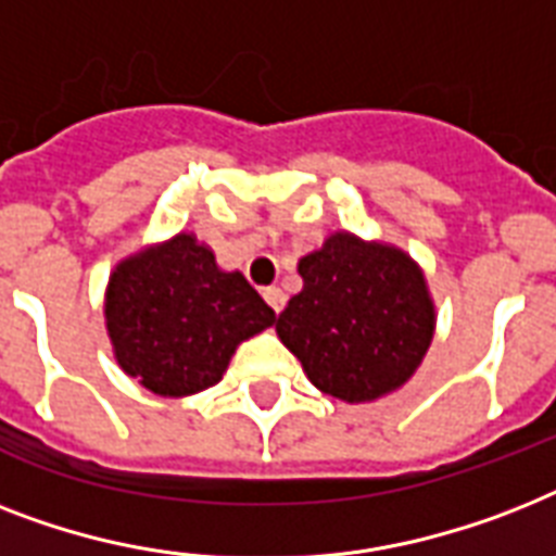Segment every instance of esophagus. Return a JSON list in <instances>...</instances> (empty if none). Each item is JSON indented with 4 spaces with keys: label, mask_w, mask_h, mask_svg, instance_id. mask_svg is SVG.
Segmentation results:
<instances>
[{
    "label": "esophagus",
    "mask_w": 556,
    "mask_h": 556,
    "mask_svg": "<svg viewBox=\"0 0 556 556\" xmlns=\"http://www.w3.org/2000/svg\"><path fill=\"white\" fill-rule=\"evenodd\" d=\"M263 296L270 308H274V314H279V311L286 308V291H282V288H265Z\"/></svg>",
    "instance_id": "1"
}]
</instances>
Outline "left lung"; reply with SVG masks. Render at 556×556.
Instances as JSON below:
<instances>
[{
    "instance_id": "1",
    "label": "left lung",
    "mask_w": 556,
    "mask_h": 556,
    "mask_svg": "<svg viewBox=\"0 0 556 556\" xmlns=\"http://www.w3.org/2000/svg\"><path fill=\"white\" fill-rule=\"evenodd\" d=\"M302 291L277 333L325 394L365 403L403 386L434 337V305L410 256L333 233L300 260Z\"/></svg>"
}]
</instances>
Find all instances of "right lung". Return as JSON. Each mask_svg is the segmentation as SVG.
<instances>
[{
    "mask_svg": "<svg viewBox=\"0 0 556 556\" xmlns=\"http://www.w3.org/2000/svg\"><path fill=\"white\" fill-rule=\"evenodd\" d=\"M116 363L153 394L185 396L223 380L242 340L277 314L239 270L216 268L191 233L116 265L105 300Z\"/></svg>",
    "mask_w": 556,
    "mask_h": 556,
    "instance_id": "add662e5",
    "label": "right lung"
}]
</instances>
